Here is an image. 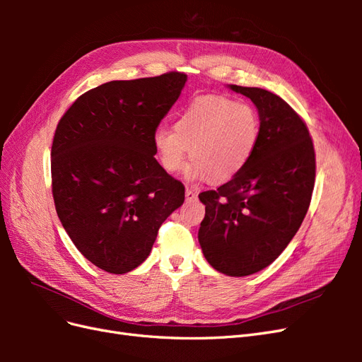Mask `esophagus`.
Listing matches in <instances>:
<instances>
[{"label":"esophagus","mask_w":362,"mask_h":362,"mask_svg":"<svg viewBox=\"0 0 362 362\" xmlns=\"http://www.w3.org/2000/svg\"><path fill=\"white\" fill-rule=\"evenodd\" d=\"M198 194H199L198 189H194V187H187V189H185V199H187V201L198 199Z\"/></svg>","instance_id":"obj_1"}]
</instances>
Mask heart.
Returning <instances> with one entry per match:
<instances>
[{
    "instance_id": "obj_1",
    "label": "heart",
    "mask_w": 362,
    "mask_h": 362,
    "mask_svg": "<svg viewBox=\"0 0 362 362\" xmlns=\"http://www.w3.org/2000/svg\"><path fill=\"white\" fill-rule=\"evenodd\" d=\"M259 116L254 107L225 96L208 95L194 100L178 117L173 129L160 127L152 136L163 169L177 173L185 158L190 181L226 182L243 170L257 148Z\"/></svg>"
}]
</instances>
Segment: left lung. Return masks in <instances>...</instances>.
<instances>
[{
	"label": "left lung",
	"mask_w": 362,
	"mask_h": 362,
	"mask_svg": "<svg viewBox=\"0 0 362 362\" xmlns=\"http://www.w3.org/2000/svg\"><path fill=\"white\" fill-rule=\"evenodd\" d=\"M259 115L257 148L243 170L217 190L199 194L205 217L199 243L206 261L228 276H247L272 264L308 211L315 152L308 127L279 98L231 84Z\"/></svg>",
	"instance_id": "obj_1"
}]
</instances>
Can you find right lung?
Instances as JSON below:
<instances>
[{
  "mask_svg": "<svg viewBox=\"0 0 362 362\" xmlns=\"http://www.w3.org/2000/svg\"><path fill=\"white\" fill-rule=\"evenodd\" d=\"M187 75L110 81L83 93L60 119L51 148L52 198L72 243L115 275L139 267L184 185L156 160L161 119Z\"/></svg>",
  "mask_w": 362,
  "mask_h": 362,
  "instance_id": "right-lung-1",
  "label": "right lung"
}]
</instances>
